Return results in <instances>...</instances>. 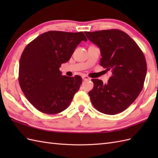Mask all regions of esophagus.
<instances>
[{"mask_svg":"<svg viewBox=\"0 0 158 158\" xmlns=\"http://www.w3.org/2000/svg\"><path fill=\"white\" fill-rule=\"evenodd\" d=\"M82 79L83 80H85V81H88V80H90V78L89 77L86 76V75H83L82 76Z\"/></svg>","mask_w":158,"mask_h":158,"instance_id":"34e87169","label":"esophagus"}]
</instances>
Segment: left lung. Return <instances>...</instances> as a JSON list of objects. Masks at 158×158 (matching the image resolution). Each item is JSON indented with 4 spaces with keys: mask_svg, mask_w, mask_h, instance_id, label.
<instances>
[{
    "mask_svg": "<svg viewBox=\"0 0 158 158\" xmlns=\"http://www.w3.org/2000/svg\"><path fill=\"white\" fill-rule=\"evenodd\" d=\"M100 50V64L110 70L108 83L93 79L88 94L94 108L106 115L123 111L142 91L147 74V62L141 49L130 36L117 29L85 32Z\"/></svg>",
    "mask_w": 158,
    "mask_h": 158,
    "instance_id": "8db88e82",
    "label": "left lung"
}]
</instances>
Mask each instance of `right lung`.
Wrapping results in <instances>:
<instances>
[{
	"instance_id": "1",
	"label": "right lung",
	"mask_w": 158,
	"mask_h": 158,
	"mask_svg": "<svg viewBox=\"0 0 158 158\" xmlns=\"http://www.w3.org/2000/svg\"><path fill=\"white\" fill-rule=\"evenodd\" d=\"M82 41L83 32L48 31L23 49L19 65V83L23 94L39 111L56 114L67 109L82 83L79 75H62L59 70L68 62Z\"/></svg>"
}]
</instances>
